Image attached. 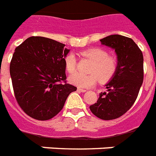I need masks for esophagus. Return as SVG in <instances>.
Returning <instances> with one entry per match:
<instances>
[{
	"instance_id": "esophagus-1",
	"label": "esophagus",
	"mask_w": 156,
	"mask_h": 156,
	"mask_svg": "<svg viewBox=\"0 0 156 156\" xmlns=\"http://www.w3.org/2000/svg\"><path fill=\"white\" fill-rule=\"evenodd\" d=\"M77 90H78V91H79V92H83V93H84L87 91V90H85V89H82V88H78V89H77Z\"/></svg>"
}]
</instances>
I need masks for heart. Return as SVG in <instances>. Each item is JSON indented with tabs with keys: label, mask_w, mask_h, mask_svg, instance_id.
Instances as JSON below:
<instances>
[{
	"label": "heart",
	"mask_w": 156,
	"mask_h": 156,
	"mask_svg": "<svg viewBox=\"0 0 156 156\" xmlns=\"http://www.w3.org/2000/svg\"><path fill=\"white\" fill-rule=\"evenodd\" d=\"M82 56L92 61L88 73L83 75L81 73H73L69 77V82L80 88H89L94 86L99 79L100 83H107L116 74L118 61L116 57L108 56V53L100 48H93L84 50L81 52ZM65 67L69 73L75 71L76 59L73 53H69L65 57Z\"/></svg>",
	"instance_id": "b5f03b06"
}]
</instances>
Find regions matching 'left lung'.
<instances>
[{
  "label": "left lung",
  "mask_w": 156,
  "mask_h": 156,
  "mask_svg": "<svg viewBox=\"0 0 156 156\" xmlns=\"http://www.w3.org/2000/svg\"><path fill=\"white\" fill-rule=\"evenodd\" d=\"M100 42L115 50L118 61L116 74L105 85L108 92L100 93L90 106L95 116L107 121L124 115L135 102L143 82V56L134 41L123 35H109Z\"/></svg>",
  "instance_id": "left-lung-1"
}]
</instances>
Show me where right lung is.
Returning <instances> with one entry per match:
<instances>
[{
	"instance_id": "1",
	"label": "right lung",
	"mask_w": 156,
	"mask_h": 156,
	"mask_svg": "<svg viewBox=\"0 0 156 156\" xmlns=\"http://www.w3.org/2000/svg\"><path fill=\"white\" fill-rule=\"evenodd\" d=\"M66 45L41 36H31L15 48L9 66L15 99L28 116L47 121L63 108L77 87L66 81Z\"/></svg>"
}]
</instances>
